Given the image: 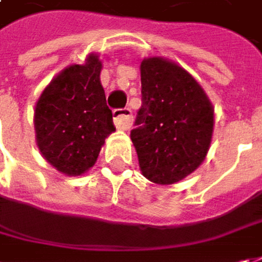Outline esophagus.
Listing matches in <instances>:
<instances>
[{
  "instance_id": "34e87169",
  "label": "esophagus",
  "mask_w": 262,
  "mask_h": 262,
  "mask_svg": "<svg viewBox=\"0 0 262 262\" xmlns=\"http://www.w3.org/2000/svg\"><path fill=\"white\" fill-rule=\"evenodd\" d=\"M113 119H114V124H116V127H117L119 130H127V129H130L132 121H133L132 110H114V111H113Z\"/></svg>"
}]
</instances>
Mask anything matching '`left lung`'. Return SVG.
Returning a JSON list of instances; mask_svg holds the SVG:
<instances>
[{"label":"left lung","instance_id":"left-lung-1","mask_svg":"<svg viewBox=\"0 0 262 262\" xmlns=\"http://www.w3.org/2000/svg\"><path fill=\"white\" fill-rule=\"evenodd\" d=\"M142 107L130 133L142 174L174 185L204 163L214 132V107L196 79L164 57L141 61Z\"/></svg>","mask_w":262,"mask_h":262}]
</instances>
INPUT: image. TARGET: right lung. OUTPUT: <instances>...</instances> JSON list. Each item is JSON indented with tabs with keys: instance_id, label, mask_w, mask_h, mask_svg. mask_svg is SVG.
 Returning <instances> with one entry per match:
<instances>
[{
	"instance_id": "add662e5",
	"label": "right lung",
	"mask_w": 262,
	"mask_h": 262,
	"mask_svg": "<svg viewBox=\"0 0 262 262\" xmlns=\"http://www.w3.org/2000/svg\"><path fill=\"white\" fill-rule=\"evenodd\" d=\"M102 61L92 52L72 64L42 91L35 105V139L42 157L66 176H82L98 160L114 129L99 74Z\"/></svg>"
}]
</instances>
